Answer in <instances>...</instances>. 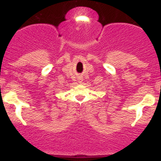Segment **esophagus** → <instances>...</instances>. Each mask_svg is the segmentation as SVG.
<instances>
[{
    "mask_svg": "<svg viewBox=\"0 0 161 161\" xmlns=\"http://www.w3.org/2000/svg\"><path fill=\"white\" fill-rule=\"evenodd\" d=\"M80 80H82V78H81V79H80Z\"/></svg>",
    "mask_w": 161,
    "mask_h": 161,
    "instance_id": "esophagus-1",
    "label": "esophagus"
}]
</instances>
